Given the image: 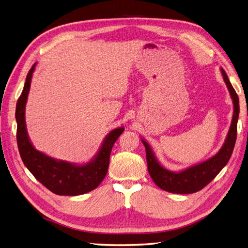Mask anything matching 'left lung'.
Instances as JSON below:
<instances>
[{
  "mask_svg": "<svg viewBox=\"0 0 248 248\" xmlns=\"http://www.w3.org/2000/svg\"><path fill=\"white\" fill-rule=\"evenodd\" d=\"M220 72L227 88L230 92L231 98L234 106L232 123L228 132V136L224 140L222 147L214 156L201 163L194 164L192 167L187 168L180 171H172L161 166L157 160L154 152L148 142L141 138V141L146 148L148 171L151 176L154 183L159 188L171 192L187 194L193 193L204 188L212 180L218 175V172L227 166L229 162L232 150L235 147L237 138V123L239 117V98L234 88L231 85L226 71L220 68Z\"/></svg>",
  "mask_w": 248,
  "mask_h": 248,
  "instance_id": "obj_1",
  "label": "left lung"
}]
</instances>
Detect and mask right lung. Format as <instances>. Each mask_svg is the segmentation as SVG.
I'll list each match as a JSON object with an SVG mask.
<instances>
[{
    "label": "right lung",
    "mask_w": 248,
    "mask_h": 248,
    "mask_svg": "<svg viewBox=\"0 0 248 248\" xmlns=\"http://www.w3.org/2000/svg\"><path fill=\"white\" fill-rule=\"evenodd\" d=\"M35 67L36 63L28 73L24 90L16 103V139L21 160L42 185L59 196H79L92 191L107 175L112 146L124 131V127L109 131L95 156L84 164L58 160L36 150L29 138L25 119L26 104Z\"/></svg>",
    "instance_id": "right-lung-1"
}]
</instances>
